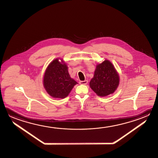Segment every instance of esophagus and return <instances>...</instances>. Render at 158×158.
Returning <instances> with one entry per match:
<instances>
[{"label":"esophagus","instance_id":"34e87169","mask_svg":"<svg viewBox=\"0 0 158 158\" xmlns=\"http://www.w3.org/2000/svg\"><path fill=\"white\" fill-rule=\"evenodd\" d=\"M87 83H88V81L87 80L81 81L79 82L80 85H86V84H87Z\"/></svg>","mask_w":158,"mask_h":158}]
</instances>
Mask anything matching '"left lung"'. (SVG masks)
<instances>
[{
    "mask_svg": "<svg viewBox=\"0 0 158 158\" xmlns=\"http://www.w3.org/2000/svg\"><path fill=\"white\" fill-rule=\"evenodd\" d=\"M119 83L118 71L110 60H105L96 65L89 87L98 96L105 97L115 92Z\"/></svg>",
    "mask_w": 158,
    "mask_h": 158,
    "instance_id": "8db88e82",
    "label": "left lung"
}]
</instances>
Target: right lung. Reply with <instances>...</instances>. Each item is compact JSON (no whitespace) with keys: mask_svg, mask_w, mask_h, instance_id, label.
<instances>
[{"mask_svg":"<svg viewBox=\"0 0 158 158\" xmlns=\"http://www.w3.org/2000/svg\"><path fill=\"white\" fill-rule=\"evenodd\" d=\"M43 83L46 92L51 97L64 98L78 83L70 77L68 67L64 61L61 58H56L47 67Z\"/></svg>","mask_w":158,"mask_h":158,"instance_id":"1","label":"right lung"}]
</instances>
